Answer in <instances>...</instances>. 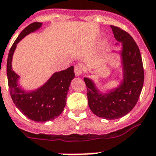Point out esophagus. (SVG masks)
Wrapping results in <instances>:
<instances>
[{
	"instance_id": "esophagus-1",
	"label": "esophagus",
	"mask_w": 156,
	"mask_h": 156,
	"mask_svg": "<svg viewBox=\"0 0 156 156\" xmlns=\"http://www.w3.org/2000/svg\"><path fill=\"white\" fill-rule=\"evenodd\" d=\"M83 70H84V67L82 64H76L75 65V74L76 76H80Z\"/></svg>"
}]
</instances>
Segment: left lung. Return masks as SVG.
I'll return each instance as SVG.
<instances>
[{
  "label": "left lung",
  "instance_id": "obj_1",
  "mask_svg": "<svg viewBox=\"0 0 156 156\" xmlns=\"http://www.w3.org/2000/svg\"><path fill=\"white\" fill-rule=\"evenodd\" d=\"M111 28L122 45L121 51L118 52L121 59L122 81L116 87L103 92L92 79L84 77L83 80L91 111L98 117L115 119L127 115L136 104L144 85V73L140 49L132 36L119 27L111 25Z\"/></svg>",
  "mask_w": 156,
  "mask_h": 156
}]
</instances>
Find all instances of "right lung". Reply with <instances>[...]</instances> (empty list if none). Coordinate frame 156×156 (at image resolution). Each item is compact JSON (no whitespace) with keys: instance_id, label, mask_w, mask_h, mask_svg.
<instances>
[{"instance_id":"right-lung-1","label":"right lung","mask_w":156,"mask_h":156,"mask_svg":"<svg viewBox=\"0 0 156 156\" xmlns=\"http://www.w3.org/2000/svg\"><path fill=\"white\" fill-rule=\"evenodd\" d=\"M42 23L34 22L27 26L18 36L9 50L7 60V77L12 100L19 110L36 122L52 120L60 115L66 104L71 81L75 77L74 67L55 73L44 84L27 92L18 83L20 76L12 68L14 51L17 44L27 35L38 30Z\"/></svg>"}]
</instances>
